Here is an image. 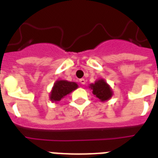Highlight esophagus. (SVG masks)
Returning a JSON list of instances; mask_svg holds the SVG:
<instances>
[{
    "mask_svg": "<svg viewBox=\"0 0 158 158\" xmlns=\"http://www.w3.org/2000/svg\"><path fill=\"white\" fill-rule=\"evenodd\" d=\"M79 83H80V84H82V85H84V84H85V79H79Z\"/></svg>",
    "mask_w": 158,
    "mask_h": 158,
    "instance_id": "1",
    "label": "esophagus"
}]
</instances>
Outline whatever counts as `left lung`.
<instances>
[{
	"label": "left lung",
	"instance_id": "1",
	"mask_svg": "<svg viewBox=\"0 0 158 158\" xmlns=\"http://www.w3.org/2000/svg\"><path fill=\"white\" fill-rule=\"evenodd\" d=\"M90 87L93 89V94L102 102L106 101L112 96L111 89L102 79L98 80L95 84H92Z\"/></svg>",
	"mask_w": 158,
	"mask_h": 158
}]
</instances>
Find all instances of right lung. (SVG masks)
<instances>
[{"label":"right lung","instance_id":"right-lung-1","mask_svg":"<svg viewBox=\"0 0 158 158\" xmlns=\"http://www.w3.org/2000/svg\"><path fill=\"white\" fill-rule=\"evenodd\" d=\"M78 88L76 83L66 80H58L54 84L52 91L51 93V100L52 102L60 101L67 94H70L73 90Z\"/></svg>","mask_w":158,"mask_h":158}]
</instances>
